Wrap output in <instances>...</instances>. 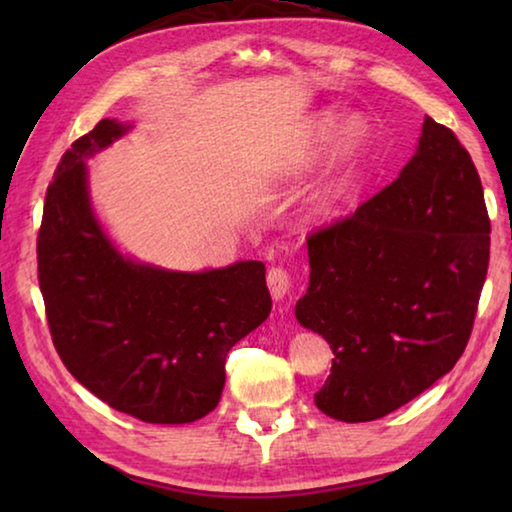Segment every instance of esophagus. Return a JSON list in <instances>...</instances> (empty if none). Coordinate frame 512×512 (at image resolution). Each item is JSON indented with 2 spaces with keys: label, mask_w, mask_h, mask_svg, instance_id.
<instances>
[{
  "label": "esophagus",
  "mask_w": 512,
  "mask_h": 512,
  "mask_svg": "<svg viewBox=\"0 0 512 512\" xmlns=\"http://www.w3.org/2000/svg\"><path fill=\"white\" fill-rule=\"evenodd\" d=\"M266 284H268V291H271V298L282 300L291 289V277L284 268H271L266 275Z\"/></svg>",
  "instance_id": "esophagus-1"
}]
</instances>
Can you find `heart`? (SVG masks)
<instances>
[{"label": "heart", "instance_id": "obj_1", "mask_svg": "<svg viewBox=\"0 0 512 512\" xmlns=\"http://www.w3.org/2000/svg\"><path fill=\"white\" fill-rule=\"evenodd\" d=\"M368 149L370 126L366 119L357 115L343 119L339 112L323 110L298 128L282 149L273 171L277 178L298 180L314 171L329 152L323 171L305 196V214L316 223H332L357 192Z\"/></svg>", "mask_w": 512, "mask_h": 512}]
</instances>
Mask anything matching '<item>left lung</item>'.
I'll return each instance as SVG.
<instances>
[{
  "mask_svg": "<svg viewBox=\"0 0 512 512\" xmlns=\"http://www.w3.org/2000/svg\"><path fill=\"white\" fill-rule=\"evenodd\" d=\"M307 248L296 318L334 352L316 393L325 415L384 418L456 366L488 273L490 221L479 173L449 128L424 117L400 176Z\"/></svg>",
  "mask_w": 512,
  "mask_h": 512,
  "instance_id": "8db88e82",
  "label": "left lung"
}]
</instances>
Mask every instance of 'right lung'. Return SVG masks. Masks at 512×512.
<instances>
[{"label":"right lung","mask_w":512,"mask_h":512,"mask_svg":"<svg viewBox=\"0 0 512 512\" xmlns=\"http://www.w3.org/2000/svg\"><path fill=\"white\" fill-rule=\"evenodd\" d=\"M133 131L101 119L72 144L47 187L38 277L60 359L112 409L187 424L216 409L230 348L271 314L257 259L171 271L124 253L101 223L88 160Z\"/></svg>","instance_id":"add662e5"}]
</instances>
